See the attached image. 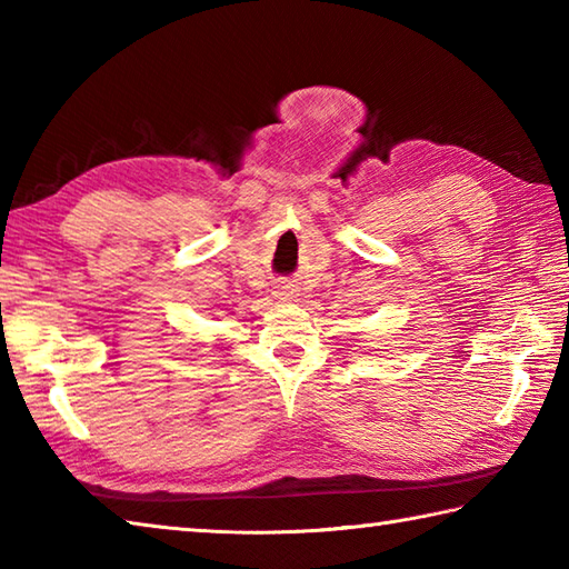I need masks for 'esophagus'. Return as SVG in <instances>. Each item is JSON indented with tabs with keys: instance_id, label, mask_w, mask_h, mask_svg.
<instances>
[{
	"instance_id": "obj_1",
	"label": "esophagus",
	"mask_w": 569,
	"mask_h": 569,
	"mask_svg": "<svg viewBox=\"0 0 569 569\" xmlns=\"http://www.w3.org/2000/svg\"><path fill=\"white\" fill-rule=\"evenodd\" d=\"M276 296H278V298H281V300H286L288 296H291V291H288V286H283V288H278V291H276Z\"/></svg>"
}]
</instances>
